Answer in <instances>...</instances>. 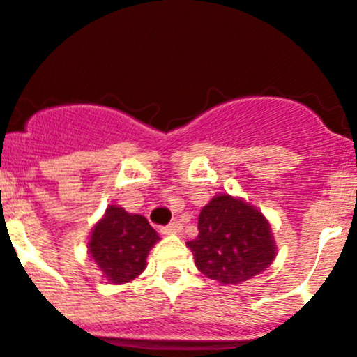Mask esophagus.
<instances>
[{"instance_id":"1","label":"esophagus","mask_w":357,"mask_h":357,"mask_svg":"<svg viewBox=\"0 0 357 357\" xmlns=\"http://www.w3.org/2000/svg\"><path fill=\"white\" fill-rule=\"evenodd\" d=\"M182 232V225L178 222H173L169 225L162 227V234L166 236H172V234H181Z\"/></svg>"}]
</instances>
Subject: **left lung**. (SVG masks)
I'll use <instances>...</instances> for the list:
<instances>
[{
  "label": "left lung",
  "mask_w": 357,
  "mask_h": 357,
  "mask_svg": "<svg viewBox=\"0 0 357 357\" xmlns=\"http://www.w3.org/2000/svg\"><path fill=\"white\" fill-rule=\"evenodd\" d=\"M202 273L223 286L259 275L277 255L272 225L243 198L220 193L202 207L198 236L188 241Z\"/></svg>",
  "instance_id": "1"
}]
</instances>
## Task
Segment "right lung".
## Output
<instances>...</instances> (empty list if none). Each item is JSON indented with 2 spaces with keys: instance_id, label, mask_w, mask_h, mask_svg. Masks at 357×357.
Here are the masks:
<instances>
[{
  "instance_id": "obj_1",
  "label": "right lung",
  "mask_w": 357,
  "mask_h": 357,
  "mask_svg": "<svg viewBox=\"0 0 357 357\" xmlns=\"http://www.w3.org/2000/svg\"><path fill=\"white\" fill-rule=\"evenodd\" d=\"M159 239L146 218L109 206L91 230L87 254L109 284H125L144 272Z\"/></svg>"
}]
</instances>
